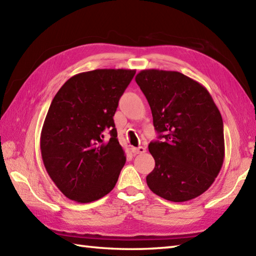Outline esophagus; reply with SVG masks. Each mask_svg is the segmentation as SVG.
I'll use <instances>...</instances> for the list:
<instances>
[{"instance_id": "obj_1", "label": "esophagus", "mask_w": 256, "mask_h": 256, "mask_svg": "<svg viewBox=\"0 0 256 256\" xmlns=\"http://www.w3.org/2000/svg\"><path fill=\"white\" fill-rule=\"evenodd\" d=\"M132 153L134 155H138V154H143L146 152V148H144V146H138V148H132Z\"/></svg>"}]
</instances>
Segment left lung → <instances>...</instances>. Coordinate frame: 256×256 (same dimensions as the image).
<instances>
[{
  "instance_id": "8db88e82",
  "label": "left lung",
  "mask_w": 256,
  "mask_h": 256,
  "mask_svg": "<svg viewBox=\"0 0 256 256\" xmlns=\"http://www.w3.org/2000/svg\"><path fill=\"white\" fill-rule=\"evenodd\" d=\"M135 81L160 140L148 145L155 167L146 177L148 186L174 202L202 194L224 160V122L214 99L202 84L178 72L142 70Z\"/></svg>"
}]
</instances>
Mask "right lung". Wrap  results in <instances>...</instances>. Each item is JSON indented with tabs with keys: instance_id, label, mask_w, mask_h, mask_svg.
Returning a JSON list of instances; mask_svg holds the SVG:
<instances>
[{
	"instance_id": "1",
	"label": "right lung",
	"mask_w": 256,
	"mask_h": 256,
	"mask_svg": "<svg viewBox=\"0 0 256 256\" xmlns=\"http://www.w3.org/2000/svg\"><path fill=\"white\" fill-rule=\"evenodd\" d=\"M134 74L128 69L81 72L52 101L40 134L42 162L58 189L76 202L96 201L116 186L126 157L113 116Z\"/></svg>"
}]
</instances>
